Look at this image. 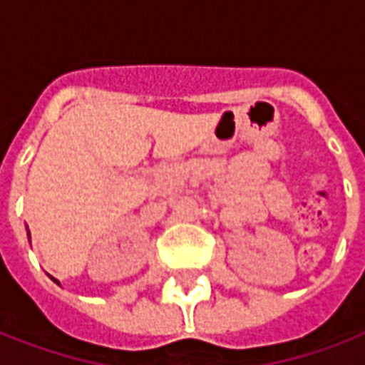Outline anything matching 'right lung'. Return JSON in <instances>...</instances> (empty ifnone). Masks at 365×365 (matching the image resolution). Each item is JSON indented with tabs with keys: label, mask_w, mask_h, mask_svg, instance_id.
Wrapping results in <instances>:
<instances>
[{
	"label": "right lung",
	"mask_w": 365,
	"mask_h": 365,
	"mask_svg": "<svg viewBox=\"0 0 365 365\" xmlns=\"http://www.w3.org/2000/svg\"><path fill=\"white\" fill-rule=\"evenodd\" d=\"M28 236H30V234H28Z\"/></svg>",
	"instance_id": "1"
}]
</instances>
